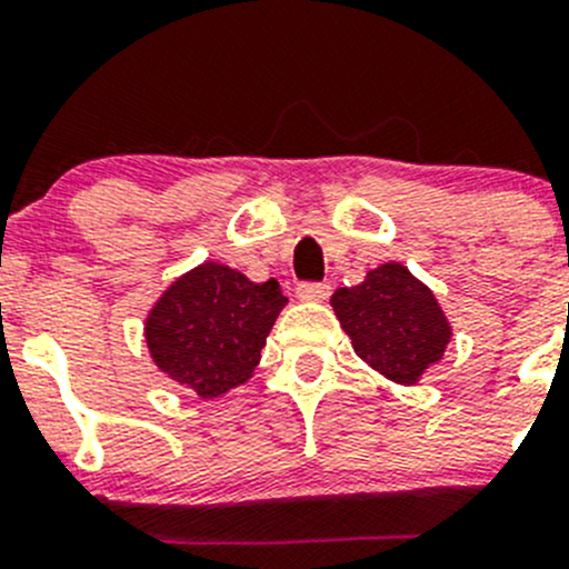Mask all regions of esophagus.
<instances>
[{
  "instance_id": "obj_1",
  "label": "esophagus",
  "mask_w": 569,
  "mask_h": 569,
  "mask_svg": "<svg viewBox=\"0 0 569 569\" xmlns=\"http://www.w3.org/2000/svg\"><path fill=\"white\" fill-rule=\"evenodd\" d=\"M297 297L306 302H322L330 297V286L328 283H300L297 286Z\"/></svg>"
}]
</instances>
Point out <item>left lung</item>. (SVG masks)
Instances as JSON below:
<instances>
[{
	"mask_svg": "<svg viewBox=\"0 0 569 569\" xmlns=\"http://www.w3.org/2000/svg\"><path fill=\"white\" fill-rule=\"evenodd\" d=\"M330 306L356 356L395 383H417L453 336L433 291L395 261L367 272L363 283L336 289Z\"/></svg>",
	"mask_w": 569,
	"mask_h": 569,
	"instance_id": "left-lung-1",
	"label": "left lung"
}]
</instances>
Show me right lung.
I'll return each instance as SVG.
<instances>
[{
  "mask_svg": "<svg viewBox=\"0 0 569 569\" xmlns=\"http://www.w3.org/2000/svg\"><path fill=\"white\" fill-rule=\"evenodd\" d=\"M286 297L278 280L252 283L206 261L174 280L144 322L156 367L202 400L252 378Z\"/></svg>",
  "mask_w": 569,
  "mask_h": 569,
  "instance_id": "obj_1",
  "label": "right lung"
}]
</instances>
